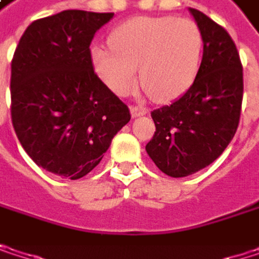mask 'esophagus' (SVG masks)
Segmentation results:
<instances>
[{
  "mask_svg": "<svg viewBox=\"0 0 259 259\" xmlns=\"http://www.w3.org/2000/svg\"><path fill=\"white\" fill-rule=\"evenodd\" d=\"M130 114H132V118H138V117H142V115L148 114V109L142 108V106H132Z\"/></svg>",
  "mask_w": 259,
  "mask_h": 259,
  "instance_id": "obj_1",
  "label": "esophagus"
}]
</instances>
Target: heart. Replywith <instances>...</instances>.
I'll list each match as a JSON object with an SVG mask.
<instances>
[{
    "instance_id": "b5f03b06",
    "label": "heart",
    "mask_w": 259,
    "mask_h": 259,
    "mask_svg": "<svg viewBox=\"0 0 259 259\" xmlns=\"http://www.w3.org/2000/svg\"><path fill=\"white\" fill-rule=\"evenodd\" d=\"M109 48L94 46L91 63L108 88L120 96L132 93L139 79L159 102L184 94L196 78L202 34L190 19L133 18L115 28Z\"/></svg>"
}]
</instances>
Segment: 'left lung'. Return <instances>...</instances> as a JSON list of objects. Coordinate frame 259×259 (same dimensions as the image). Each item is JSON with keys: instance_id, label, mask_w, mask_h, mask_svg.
I'll use <instances>...</instances> for the list:
<instances>
[{"instance_id": "obj_1", "label": "left lung", "mask_w": 259, "mask_h": 259, "mask_svg": "<svg viewBox=\"0 0 259 259\" xmlns=\"http://www.w3.org/2000/svg\"><path fill=\"white\" fill-rule=\"evenodd\" d=\"M189 12L202 34L201 66L181 97L151 112L156 132L145 145L156 166L174 179L201 171L224 153L243 100V67L231 35L202 12Z\"/></svg>"}]
</instances>
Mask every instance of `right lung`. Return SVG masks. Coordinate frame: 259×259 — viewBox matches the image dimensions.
<instances>
[{"label":"right lung","mask_w":259,"mask_h":259,"mask_svg":"<svg viewBox=\"0 0 259 259\" xmlns=\"http://www.w3.org/2000/svg\"><path fill=\"white\" fill-rule=\"evenodd\" d=\"M114 13L64 10L28 26L12 60V123L26 154L70 180L93 171L129 108L99 79L90 45Z\"/></svg>","instance_id":"1"}]
</instances>
